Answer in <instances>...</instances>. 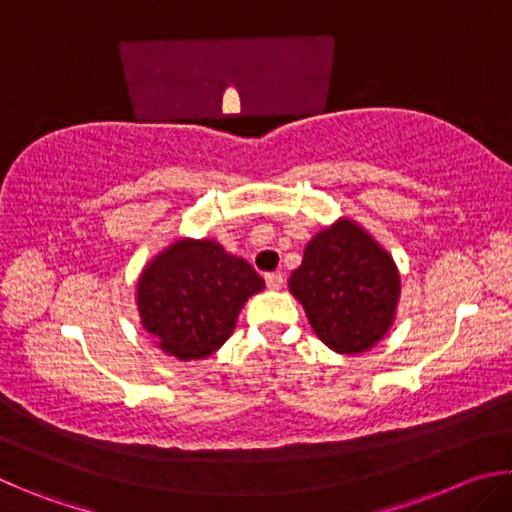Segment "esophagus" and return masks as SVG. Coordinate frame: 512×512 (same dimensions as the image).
Segmentation results:
<instances>
[{
  "instance_id": "esophagus-1",
  "label": "esophagus",
  "mask_w": 512,
  "mask_h": 512,
  "mask_svg": "<svg viewBox=\"0 0 512 512\" xmlns=\"http://www.w3.org/2000/svg\"><path fill=\"white\" fill-rule=\"evenodd\" d=\"M266 284H268V289L280 291L282 284H284V275L282 273H268L266 275Z\"/></svg>"
}]
</instances>
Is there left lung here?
<instances>
[{"label": "left lung", "instance_id": "1", "mask_svg": "<svg viewBox=\"0 0 512 512\" xmlns=\"http://www.w3.org/2000/svg\"><path fill=\"white\" fill-rule=\"evenodd\" d=\"M289 291L329 350L361 354L393 327L402 282L391 253L363 225L341 216L311 237Z\"/></svg>", "mask_w": 512, "mask_h": 512}]
</instances>
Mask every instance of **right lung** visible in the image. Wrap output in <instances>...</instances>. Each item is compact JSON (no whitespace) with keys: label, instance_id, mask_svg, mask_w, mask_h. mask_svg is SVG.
Instances as JSON below:
<instances>
[{"label":"right lung","instance_id":"1","mask_svg":"<svg viewBox=\"0 0 512 512\" xmlns=\"http://www.w3.org/2000/svg\"><path fill=\"white\" fill-rule=\"evenodd\" d=\"M264 291V277L216 239L176 237L137 277L140 323L178 361L214 354L235 332L239 311Z\"/></svg>","mask_w":512,"mask_h":512}]
</instances>
